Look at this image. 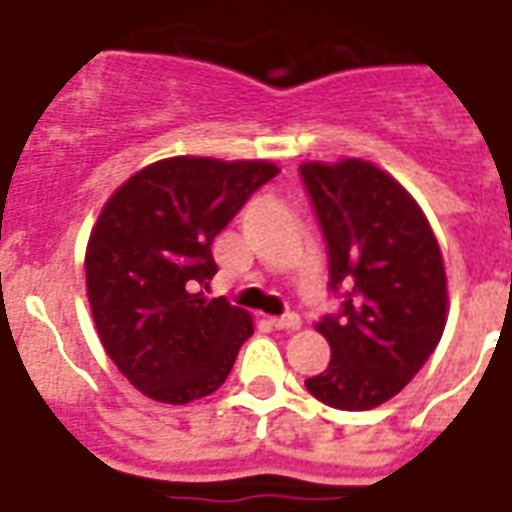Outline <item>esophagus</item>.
I'll return each mask as SVG.
<instances>
[{
  "instance_id": "esophagus-1",
  "label": "esophagus",
  "mask_w": 512,
  "mask_h": 512,
  "mask_svg": "<svg viewBox=\"0 0 512 512\" xmlns=\"http://www.w3.org/2000/svg\"><path fill=\"white\" fill-rule=\"evenodd\" d=\"M271 325L276 331H298L301 328V317L298 314H282V317H271Z\"/></svg>"
}]
</instances>
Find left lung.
Segmentation results:
<instances>
[{"mask_svg": "<svg viewBox=\"0 0 512 512\" xmlns=\"http://www.w3.org/2000/svg\"><path fill=\"white\" fill-rule=\"evenodd\" d=\"M342 312L314 325L331 363L306 380L336 410H374L429 361L448 323V276L423 208L366 160L304 162Z\"/></svg>", "mask_w": 512, "mask_h": 512, "instance_id": "obj_1", "label": "left lung"}]
</instances>
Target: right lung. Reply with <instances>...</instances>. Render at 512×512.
<instances>
[{"mask_svg":"<svg viewBox=\"0 0 512 512\" xmlns=\"http://www.w3.org/2000/svg\"><path fill=\"white\" fill-rule=\"evenodd\" d=\"M276 173L268 160L168 157L102 206L86 246V295L108 358L143 396L189 404L227 380L255 325L200 287L217 274V233Z\"/></svg>","mask_w":512,"mask_h":512,"instance_id":"obj_1","label":"right lung"}]
</instances>
